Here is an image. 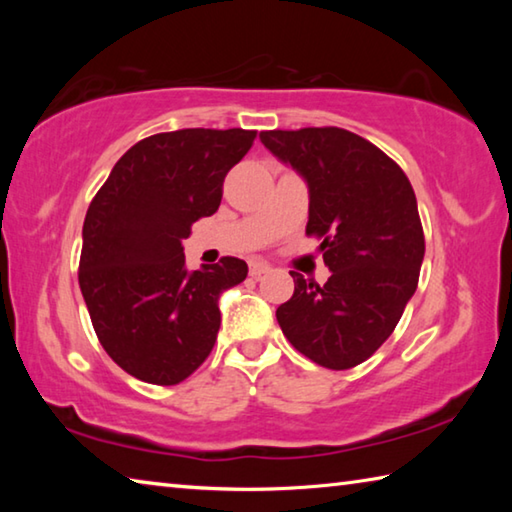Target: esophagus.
<instances>
[{"mask_svg":"<svg viewBox=\"0 0 512 512\" xmlns=\"http://www.w3.org/2000/svg\"><path fill=\"white\" fill-rule=\"evenodd\" d=\"M271 273V266L264 264V262H250V277H255V280H259V277Z\"/></svg>","mask_w":512,"mask_h":512,"instance_id":"obj_1","label":"esophagus"}]
</instances>
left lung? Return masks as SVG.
<instances>
[{
    "label": "left lung",
    "mask_w": 512,
    "mask_h": 512,
    "mask_svg": "<svg viewBox=\"0 0 512 512\" xmlns=\"http://www.w3.org/2000/svg\"><path fill=\"white\" fill-rule=\"evenodd\" d=\"M259 140L307 180V235L320 239L332 271L325 284L291 271L296 289L277 323L318 366H359L418 289L424 232L413 187L400 164L345 128L264 131Z\"/></svg>",
    "instance_id": "8db88e82"
}]
</instances>
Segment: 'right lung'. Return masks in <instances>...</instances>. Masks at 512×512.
I'll return each mask as SVG.
<instances>
[{"label":"right lung","instance_id":"right-lung-1","mask_svg":"<svg viewBox=\"0 0 512 512\" xmlns=\"http://www.w3.org/2000/svg\"><path fill=\"white\" fill-rule=\"evenodd\" d=\"M257 131L183 128L131 146L92 198L79 284L97 339L128 375L155 386L187 379L210 357L219 296L244 282L239 257L187 273L183 239L221 205L223 180Z\"/></svg>","mask_w":512,"mask_h":512}]
</instances>
